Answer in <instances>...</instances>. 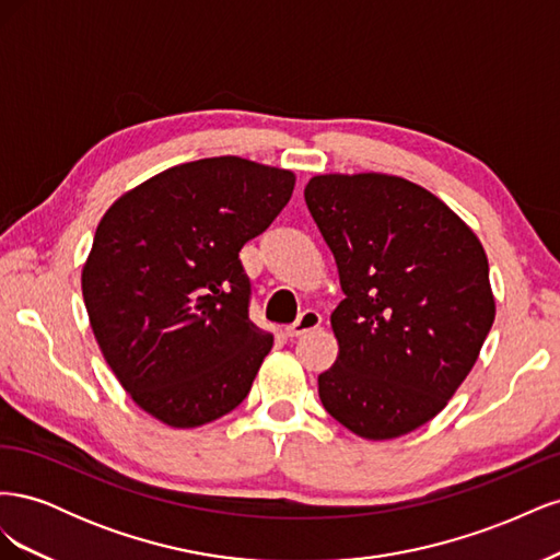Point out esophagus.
<instances>
[{
	"mask_svg": "<svg viewBox=\"0 0 560 560\" xmlns=\"http://www.w3.org/2000/svg\"><path fill=\"white\" fill-rule=\"evenodd\" d=\"M319 325H322V315L317 311H303L301 317L294 322V325H290V327L284 329V334L294 338V336H303V334H308V331H315Z\"/></svg>",
	"mask_w": 560,
	"mask_h": 560,
	"instance_id": "esophagus-1",
	"label": "esophagus"
}]
</instances>
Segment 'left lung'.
Segmentation results:
<instances>
[{
  "label": "left lung",
  "mask_w": 560,
  "mask_h": 560,
  "mask_svg": "<svg viewBox=\"0 0 560 560\" xmlns=\"http://www.w3.org/2000/svg\"><path fill=\"white\" fill-rule=\"evenodd\" d=\"M303 196L346 294L322 406L369 442L409 434L448 404L493 327L483 245L442 198L397 175H315Z\"/></svg>",
  "instance_id": "left-lung-1"
}]
</instances>
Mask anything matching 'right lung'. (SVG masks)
I'll list each match as a JSON object with an SVG mask.
<instances>
[{
    "label": "right lung",
    "instance_id": "obj_1",
    "mask_svg": "<svg viewBox=\"0 0 560 560\" xmlns=\"http://www.w3.org/2000/svg\"><path fill=\"white\" fill-rule=\"evenodd\" d=\"M296 175L241 156L173 165L112 202L81 270L91 329L142 411L191 430L231 413L273 334L247 317L238 252L292 198Z\"/></svg>",
    "mask_w": 560,
    "mask_h": 560
}]
</instances>
